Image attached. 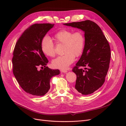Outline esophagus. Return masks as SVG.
Returning a JSON list of instances; mask_svg holds the SVG:
<instances>
[{
	"label": "esophagus",
	"mask_w": 126,
	"mask_h": 126,
	"mask_svg": "<svg viewBox=\"0 0 126 126\" xmlns=\"http://www.w3.org/2000/svg\"><path fill=\"white\" fill-rule=\"evenodd\" d=\"M60 71H61V72H62H62H63V73H66V72H68L67 70H61Z\"/></svg>",
	"instance_id": "obj_1"
}]
</instances>
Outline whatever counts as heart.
I'll return each instance as SVG.
<instances>
[{
  "instance_id": "heart-1",
  "label": "heart",
  "mask_w": 126,
  "mask_h": 126,
  "mask_svg": "<svg viewBox=\"0 0 126 126\" xmlns=\"http://www.w3.org/2000/svg\"><path fill=\"white\" fill-rule=\"evenodd\" d=\"M54 39L57 44H64L63 52L65 54L57 57L52 61V65L55 68L66 69L74 62L75 56L79 57L83 51L85 37L82 32H74L62 30L56 33ZM41 51L47 56H55V46L50 37H44L41 42Z\"/></svg>"
}]
</instances>
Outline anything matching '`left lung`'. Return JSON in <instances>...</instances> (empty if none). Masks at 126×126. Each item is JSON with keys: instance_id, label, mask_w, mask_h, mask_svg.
I'll return each mask as SVG.
<instances>
[{"instance_id": "obj_1", "label": "left lung", "mask_w": 126, "mask_h": 126, "mask_svg": "<svg viewBox=\"0 0 126 126\" xmlns=\"http://www.w3.org/2000/svg\"><path fill=\"white\" fill-rule=\"evenodd\" d=\"M63 25L85 32L84 49L72 71L77 75L76 91L85 95L93 94L104 84L108 71L111 56L108 41L94 21L87 20Z\"/></svg>"}]
</instances>
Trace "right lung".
I'll use <instances>...</instances> for the list:
<instances>
[{"instance_id":"add662e5","label":"right lung","mask_w":126,"mask_h":126,"mask_svg":"<svg viewBox=\"0 0 126 126\" xmlns=\"http://www.w3.org/2000/svg\"><path fill=\"white\" fill-rule=\"evenodd\" d=\"M54 24H36L25 30L17 40L12 59L13 74L22 89L36 96H42L50 88L53 76L58 69L46 67L48 60L41 49V42ZM39 66L44 67L39 71Z\"/></svg>"}]
</instances>
